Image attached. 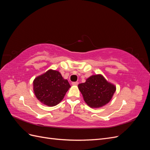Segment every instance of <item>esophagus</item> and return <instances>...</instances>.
<instances>
[{"label": "esophagus", "mask_w": 150, "mask_h": 150, "mask_svg": "<svg viewBox=\"0 0 150 150\" xmlns=\"http://www.w3.org/2000/svg\"><path fill=\"white\" fill-rule=\"evenodd\" d=\"M72 85H78V82H72Z\"/></svg>", "instance_id": "1"}]
</instances>
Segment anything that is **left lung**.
I'll use <instances>...</instances> for the list:
<instances>
[{"instance_id": "obj_1", "label": "left lung", "mask_w": 150, "mask_h": 150, "mask_svg": "<svg viewBox=\"0 0 150 150\" xmlns=\"http://www.w3.org/2000/svg\"><path fill=\"white\" fill-rule=\"evenodd\" d=\"M84 101L91 108H99L110 102L116 87L101 75H94L78 85Z\"/></svg>"}]
</instances>
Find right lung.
<instances>
[{
  "mask_svg": "<svg viewBox=\"0 0 150 150\" xmlns=\"http://www.w3.org/2000/svg\"><path fill=\"white\" fill-rule=\"evenodd\" d=\"M34 91L39 100L49 106H54L64 98L71 87L59 72L49 70L34 81Z\"/></svg>",
  "mask_w": 150,
  "mask_h": 150,
  "instance_id": "obj_1",
  "label": "right lung"
}]
</instances>
